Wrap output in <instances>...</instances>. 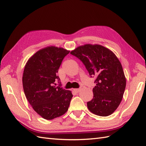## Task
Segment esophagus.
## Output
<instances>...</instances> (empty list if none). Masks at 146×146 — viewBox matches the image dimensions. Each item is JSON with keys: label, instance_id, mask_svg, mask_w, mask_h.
<instances>
[{"label": "esophagus", "instance_id": "obj_1", "mask_svg": "<svg viewBox=\"0 0 146 146\" xmlns=\"http://www.w3.org/2000/svg\"><path fill=\"white\" fill-rule=\"evenodd\" d=\"M80 90H81V89H73V91L74 92H76V93L80 92Z\"/></svg>", "mask_w": 146, "mask_h": 146}]
</instances>
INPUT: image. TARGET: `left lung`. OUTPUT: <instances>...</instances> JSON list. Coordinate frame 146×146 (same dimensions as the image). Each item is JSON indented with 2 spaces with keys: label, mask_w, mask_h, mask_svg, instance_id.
I'll list each match as a JSON object with an SVG mask.
<instances>
[{
  "label": "left lung",
  "mask_w": 146,
  "mask_h": 146,
  "mask_svg": "<svg viewBox=\"0 0 146 146\" xmlns=\"http://www.w3.org/2000/svg\"><path fill=\"white\" fill-rule=\"evenodd\" d=\"M86 66L90 77H95L94 98L87 108L97 115H110L121 102L126 79L120 61L109 49L99 44H85L70 52Z\"/></svg>",
  "instance_id": "obj_1"
}]
</instances>
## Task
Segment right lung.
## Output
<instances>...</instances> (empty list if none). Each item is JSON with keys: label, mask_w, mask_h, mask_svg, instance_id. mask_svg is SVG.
Instances as JSON below:
<instances>
[{"label": "right lung", "mask_w": 146, "mask_h": 146, "mask_svg": "<svg viewBox=\"0 0 146 146\" xmlns=\"http://www.w3.org/2000/svg\"><path fill=\"white\" fill-rule=\"evenodd\" d=\"M69 51L48 46L40 49L24 67L23 86L25 95L33 109L46 120H52L67 111L73 95L61 87L57 76L64 58ZM57 82L59 85L56 86Z\"/></svg>", "instance_id": "1"}]
</instances>
